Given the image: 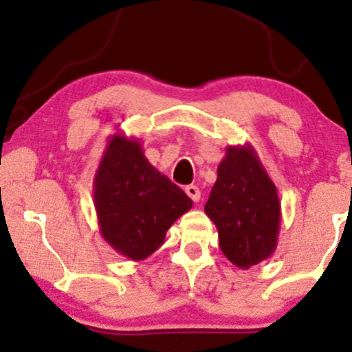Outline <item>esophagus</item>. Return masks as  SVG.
Returning <instances> with one entry per match:
<instances>
[{
  "instance_id": "1",
  "label": "esophagus",
  "mask_w": 352,
  "mask_h": 352,
  "mask_svg": "<svg viewBox=\"0 0 352 352\" xmlns=\"http://www.w3.org/2000/svg\"><path fill=\"white\" fill-rule=\"evenodd\" d=\"M185 193H187V195L193 201H199L200 197H201L200 190H199V187H197V185H187V187H185Z\"/></svg>"
}]
</instances>
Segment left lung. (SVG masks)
<instances>
[{
  "label": "left lung",
  "instance_id": "left-lung-1",
  "mask_svg": "<svg viewBox=\"0 0 352 352\" xmlns=\"http://www.w3.org/2000/svg\"><path fill=\"white\" fill-rule=\"evenodd\" d=\"M217 173L205 213L215 223L225 256L246 270L276 250L281 223L278 190L250 144L227 147Z\"/></svg>",
  "mask_w": 352,
  "mask_h": 352
}]
</instances>
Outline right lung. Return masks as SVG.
I'll list each match as a JSON object with an SVG mask.
<instances>
[{
  "label": "right lung",
  "mask_w": 352,
  "mask_h": 352,
  "mask_svg": "<svg viewBox=\"0 0 352 352\" xmlns=\"http://www.w3.org/2000/svg\"><path fill=\"white\" fill-rule=\"evenodd\" d=\"M193 201L145 159L139 139L111 135L94 175L100 235L114 252L142 261L164 243Z\"/></svg>",
  "instance_id": "add662e5"
}]
</instances>
